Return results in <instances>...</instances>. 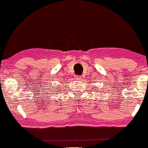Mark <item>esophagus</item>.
<instances>
[{
    "instance_id": "obj_1",
    "label": "esophagus",
    "mask_w": 148,
    "mask_h": 148,
    "mask_svg": "<svg viewBox=\"0 0 148 148\" xmlns=\"http://www.w3.org/2000/svg\"><path fill=\"white\" fill-rule=\"evenodd\" d=\"M77 80H81V79H82V77H80V76H77Z\"/></svg>"
}]
</instances>
